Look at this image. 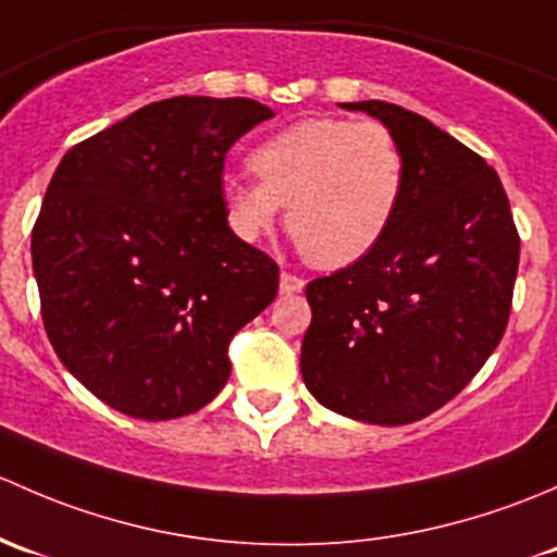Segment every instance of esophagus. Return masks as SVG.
I'll return each mask as SVG.
<instances>
[{"label": "esophagus", "instance_id": "1", "mask_svg": "<svg viewBox=\"0 0 557 557\" xmlns=\"http://www.w3.org/2000/svg\"><path fill=\"white\" fill-rule=\"evenodd\" d=\"M278 286H281V292H284V295H295V292L306 289V281H302L300 276H295V273L284 271V273H281Z\"/></svg>", "mask_w": 557, "mask_h": 557}]
</instances>
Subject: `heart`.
Wrapping results in <instances>:
<instances>
[{
  "label": "heart",
  "mask_w": 557,
  "mask_h": 557,
  "mask_svg": "<svg viewBox=\"0 0 557 557\" xmlns=\"http://www.w3.org/2000/svg\"><path fill=\"white\" fill-rule=\"evenodd\" d=\"M260 182L225 180L227 222L240 240L286 227L317 268H346L370 255L399 214L407 160L377 120L308 117L278 131L249 154Z\"/></svg>",
  "instance_id": "1"
}]
</instances>
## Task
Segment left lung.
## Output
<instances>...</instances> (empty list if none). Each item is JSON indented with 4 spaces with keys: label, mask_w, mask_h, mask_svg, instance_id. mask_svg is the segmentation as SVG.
Masks as SVG:
<instances>
[{
    "label": "left lung",
    "mask_w": 557,
    "mask_h": 557,
    "mask_svg": "<svg viewBox=\"0 0 557 557\" xmlns=\"http://www.w3.org/2000/svg\"><path fill=\"white\" fill-rule=\"evenodd\" d=\"M403 145L407 182L386 238L306 286L308 392L354 421L399 426L450 403L507 330L520 238L496 171L421 114L341 104Z\"/></svg>",
    "instance_id": "1"
}]
</instances>
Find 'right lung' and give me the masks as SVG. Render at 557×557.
Segmentation results:
<instances>
[{
	"label": "right lung",
	"mask_w": 557,
	"mask_h": 557,
	"mask_svg": "<svg viewBox=\"0 0 557 557\" xmlns=\"http://www.w3.org/2000/svg\"><path fill=\"white\" fill-rule=\"evenodd\" d=\"M273 109L176 96L79 141L32 231L42 321L64 367L141 421L209 405L227 343L278 292V265L227 225L222 169Z\"/></svg>",
	"instance_id": "1"
}]
</instances>
